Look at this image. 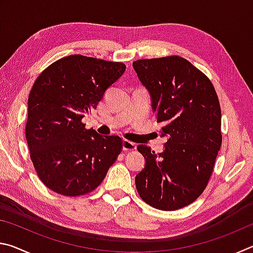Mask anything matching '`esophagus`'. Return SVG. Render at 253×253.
I'll return each instance as SVG.
<instances>
[{
	"label": "esophagus",
	"mask_w": 253,
	"mask_h": 253,
	"mask_svg": "<svg viewBox=\"0 0 253 253\" xmlns=\"http://www.w3.org/2000/svg\"><path fill=\"white\" fill-rule=\"evenodd\" d=\"M123 149L124 151H134V149H136V144L130 142V140L124 139L123 140Z\"/></svg>",
	"instance_id": "obj_1"
}]
</instances>
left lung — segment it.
<instances>
[{"mask_svg": "<svg viewBox=\"0 0 253 253\" xmlns=\"http://www.w3.org/2000/svg\"><path fill=\"white\" fill-rule=\"evenodd\" d=\"M132 68L151 96L153 113L168 137L164 151L137 149L146 164L136 175L138 194L151 207L174 211L203 193L222 144L221 108L209 78L186 59H143Z\"/></svg>", "mask_w": 253, "mask_h": 253, "instance_id": "obj_1", "label": "left lung"}]
</instances>
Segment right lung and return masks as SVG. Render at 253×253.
Wrapping results in <instances>:
<instances>
[{
  "label": "right lung",
  "mask_w": 253,
  "mask_h": 253,
  "mask_svg": "<svg viewBox=\"0 0 253 253\" xmlns=\"http://www.w3.org/2000/svg\"><path fill=\"white\" fill-rule=\"evenodd\" d=\"M126 70L122 62L68 55L38 77L28 99L25 137L38 176L51 191L95 190L122 151L119 136L85 129L83 119Z\"/></svg>",
  "instance_id": "right-lung-1"
}]
</instances>
